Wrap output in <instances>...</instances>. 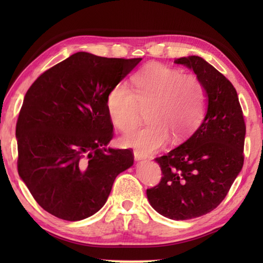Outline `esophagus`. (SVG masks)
Returning <instances> with one entry per match:
<instances>
[{"label":"esophagus","mask_w":263,"mask_h":263,"mask_svg":"<svg viewBox=\"0 0 263 263\" xmlns=\"http://www.w3.org/2000/svg\"><path fill=\"white\" fill-rule=\"evenodd\" d=\"M133 155H135V159L136 160H142V159H144V155H142L141 153H139V152H136L133 153Z\"/></svg>","instance_id":"obj_1"}]
</instances>
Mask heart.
<instances>
[{"label":"heart","instance_id":"obj_1","mask_svg":"<svg viewBox=\"0 0 263 263\" xmlns=\"http://www.w3.org/2000/svg\"><path fill=\"white\" fill-rule=\"evenodd\" d=\"M135 91L120 82L110 88L106 108L113 124L130 131L140 121V107L148 106L146 125L121 138V144L142 155L161 148L168 141H181L199 125L205 105V90L197 77L182 74L159 63L144 66L133 77Z\"/></svg>","mask_w":263,"mask_h":263}]
</instances>
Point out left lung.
Returning a JSON list of instances; mask_svg holds the SVG:
<instances>
[{
	"label": "left lung",
	"mask_w": 263,
	"mask_h": 263,
	"mask_svg": "<svg viewBox=\"0 0 263 263\" xmlns=\"http://www.w3.org/2000/svg\"><path fill=\"white\" fill-rule=\"evenodd\" d=\"M174 62L202 82L206 111L186 141L156 158L163 176L147 197L158 214L186 220L208 214L225 199L242 171L247 127L237 92L225 76L195 55Z\"/></svg>",
	"instance_id": "8db88e82"
}]
</instances>
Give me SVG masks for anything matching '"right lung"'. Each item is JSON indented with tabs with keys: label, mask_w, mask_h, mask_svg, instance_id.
Here are the masks:
<instances>
[{
	"label": "right lung",
	"mask_w": 263,
	"mask_h": 263,
	"mask_svg": "<svg viewBox=\"0 0 263 263\" xmlns=\"http://www.w3.org/2000/svg\"><path fill=\"white\" fill-rule=\"evenodd\" d=\"M141 60L78 52L28 89L15 127L18 173L51 215L77 221L96 214L133 165L130 149L106 147L113 138L106 98Z\"/></svg>",
	"instance_id": "right-lung-1"
}]
</instances>
